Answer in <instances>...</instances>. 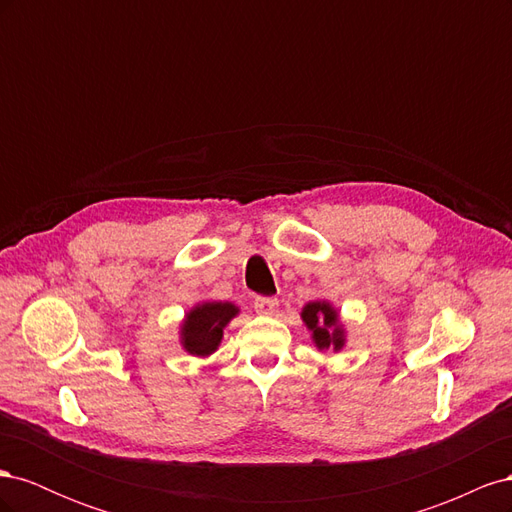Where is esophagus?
Returning <instances> with one entry per match:
<instances>
[{"instance_id":"obj_1","label":"esophagus","mask_w":512,"mask_h":512,"mask_svg":"<svg viewBox=\"0 0 512 512\" xmlns=\"http://www.w3.org/2000/svg\"><path fill=\"white\" fill-rule=\"evenodd\" d=\"M277 307H280V301H277L275 297H258V299L254 301V309H256V312H258V314H265V316L275 314Z\"/></svg>"}]
</instances>
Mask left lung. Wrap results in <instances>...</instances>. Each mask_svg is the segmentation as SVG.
Here are the masks:
<instances>
[{
    "label": "left lung",
    "instance_id": "1",
    "mask_svg": "<svg viewBox=\"0 0 512 512\" xmlns=\"http://www.w3.org/2000/svg\"><path fill=\"white\" fill-rule=\"evenodd\" d=\"M301 318L307 324V329L312 331L314 342L320 350H339L344 346V329L337 320V312L327 301L307 303L303 307Z\"/></svg>",
    "mask_w": 512,
    "mask_h": 512
}]
</instances>
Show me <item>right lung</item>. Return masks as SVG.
<instances>
[{
    "instance_id": "1",
    "label": "right lung",
    "mask_w": 512,
    "mask_h": 512,
    "mask_svg": "<svg viewBox=\"0 0 512 512\" xmlns=\"http://www.w3.org/2000/svg\"><path fill=\"white\" fill-rule=\"evenodd\" d=\"M239 309L232 303H203L196 305L192 312L185 316L181 327V344L190 354L209 356L220 346L224 327L230 318L237 316Z\"/></svg>"
}]
</instances>
